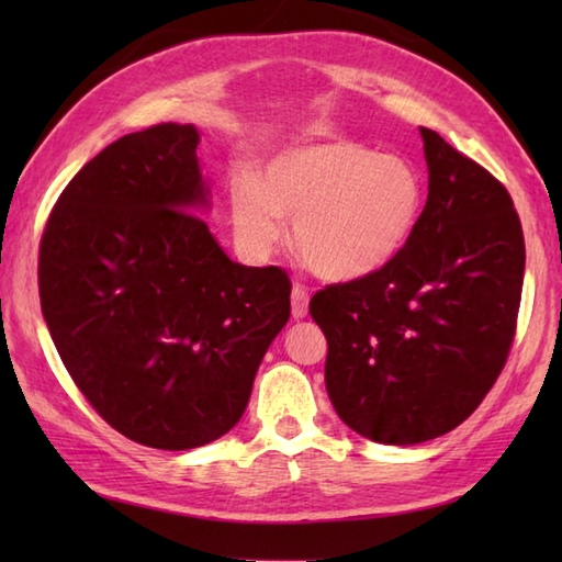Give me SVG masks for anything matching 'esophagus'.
I'll return each mask as SVG.
<instances>
[{
    "label": "esophagus",
    "mask_w": 562,
    "mask_h": 562,
    "mask_svg": "<svg viewBox=\"0 0 562 562\" xmlns=\"http://www.w3.org/2000/svg\"><path fill=\"white\" fill-rule=\"evenodd\" d=\"M308 314V294L302 284H294L292 288V318L302 321Z\"/></svg>",
    "instance_id": "1"
}]
</instances>
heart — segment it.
<instances>
[{
  "mask_svg": "<svg viewBox=\"0 0 562 562\" xmlns=\"http://www.w3.org/2000/svg\"><path fill=\"white\" fill-rule=\"evenodd\" d=\"M423 178L411 161L350 139L284 149L260 181L238 176L232 222L250 254L270 256L294 222V248L304 266L328 282H352L396 258L420 220Z\"/></svg>",
  "mask_w": 562,
  "mask_h": 562,
  "instance_id": "obj_1",
  "label": "heart"
}]
</instances>
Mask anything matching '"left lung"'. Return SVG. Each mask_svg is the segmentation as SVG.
<instances>
[{"label": "left lung", "mask_w": 562, "mask_h": 562, "mask_svg": "<svg viewBox=\"0 0 562 562\" xmlns=\"http://www.w3.org/2000/svg\"><path fill=\"white\" fill-rule=\"evenodd\" d=\"M427 202L411 241L362 280L321 290L326 391L340 420L408 447L459 427L505 367L524 282V234L505 186L420 127Z\"/></svg>", "instance_id": "obj_1"}]
</instances>
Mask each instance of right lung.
I'll return each mask as SVG.
<instances>
[{"label": "right lung", "instance_id": "1", "mask_svg": "<svg viewBox=\"0 0 562 562\" xmlns=\"http://www.w3.org/2000/svg\"><path fill=\"white\" fill-rule=\"evenodd\" d=\"M195 125L105 147L47 220L41 308L69 376L105 423L186 451L241 420L258 367L290 321L280 268H246L207 224Z\"/></svg>", "mask_w": 562, "mask_h": 562}]
</instances>
